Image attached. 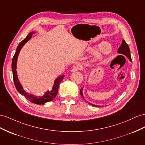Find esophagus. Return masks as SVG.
<instances>
[{
  "label": "esophagus",
  "instance_id": "obj_1",
  "mask_svg": "<svg viewBox=\"0 0 145 145\" xmlns=\"http://www.w3.org/2000/svg\"><path fill=\"white\" fill-rule=\"evenodd\" d=\"M82 68L81 66H80V65H77V66H75V67H74L71 71L72 72H76V71H78V70H82Z\"/></svg>",
  "mask_w": 145,
  "mask_h": 145
}]
</instances>
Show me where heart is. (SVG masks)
Returning a JSON list of instances; mask_svg holds the SVG:
<instances>
[{
	"instance_id": "b5f03b06",
	"label": "heart",
	"mask_w": 145,
	"mask_h": 145,
	"mask_svg": "<svg viewBox=\"0 0 145 145\" xmlns=\"http://www.w3.org/2000/svg\"><path fill=\"white\" fill-rule=\"evenodd\" d=\"M112 50V47L109 44L104 43L99 47V52L101 54H108Z\"/></svg>"
}]
</instances>
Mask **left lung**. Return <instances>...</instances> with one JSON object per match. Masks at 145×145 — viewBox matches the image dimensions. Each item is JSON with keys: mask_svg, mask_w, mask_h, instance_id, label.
I'll use <instances>...</instances> for the list:
<instances>
[{"mask_svg": "<svg viewBox=\"0 0 145 145\" xmlns=\"http://www.w3.org/2000/svg\"><path fill=\"white\" fill-rule=\"evenodd\" d=\"M118 53H121V54H123L124 55H125L126 56H127L128 57V59H129L131 61H132L131 56V53H130V49H129V46H128V45L125 42V40H123V42H122L121 45H120V47L118 49ZM82 89H80V94H81V95L82 96V97L84 99V98L83 97V95H82ZM84 100L87 103H88L89 105H90L91 106H95V107H100V106H97V105H93V104H91V103L88 102L86 100Z\"/></svg>", "mask_w": 145, "mask_h": 145, "instance_id": "obj_1", "label": "left lung"}]
</instances>
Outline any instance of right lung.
Returning a JSON list of instances; mask_svg holds the SVG:
<instances>
[{
  "label": "right lung",
  "instance_id": "1",
  "mask_svg": "<svg viewBox=\"0 0 145 145\" xmlns=\"http://www.w3.org/2000/svg\"><path fill=\"white\" fill-rule=\"evenodd\" d=\"M34 33V32H31L29 33L27 36L22 41L20 42V43L19 44V45L16 49V51L15 54L13 57V59H12V64H11V68H12V72H13V81L14 82V85L16 89L18 91V92L22 95H24L27 100L30 101V102L35 103L36 105H44L45 103L50 101L54 99L57 93V90H58L59 86L61 83V82L63 80L64 75L60 76L56 79L55 81V84L53 86V88L51 91H47V92L45 93L44 95L42 97H36L34 96L33 95L27 93L25 90H24L22 86L20 84V82L18 80V75H17V71H16V64H17V60H18V57L19 55V52L20 49L24 46V45L27 42L28 40H29L31 38L32 35Z\"/></svg>",
  "mask_w": 145,
  "mask_h": 145
}]
</instances>
